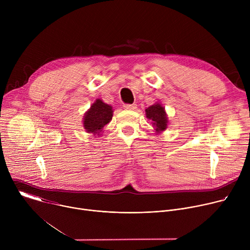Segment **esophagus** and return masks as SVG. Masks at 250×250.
I'll return each mask as SVG.
<instances>
[{"label": "esophagus", "instance_id": "34e87169", "mask_svg": "<svg viewBox=\"0 0 250 250\" xmlns=\"http://www.w3.org/2000/svg\"><path fill=\"white\" fill-rule=\"evenodd\" d=\"M124 108L125 109V110H135L136 109V104H125V105H124Z\"/></svg>", "mask_w": 250, "mask_h": 250}]
</instances>
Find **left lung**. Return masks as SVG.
<instances>
[{"instance_id": "obj_1", "label": "left lung", "mask_w": 250, "mask_h": 250, "mask_svg": "<svg viewBox=\"0 0 250 250\" xmlns=\"http://www.w3.org/2000/svg\"><path fill=\"white\" fill-rule=\"evenodd\" d=\"M146 115L148 120L152 121V125L157 133L162 132L167 128L168 118L161 104L155 103L154 104L148 106L146 110Z\"/></svg>"}]
</instances>
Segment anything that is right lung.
<instances>
[{"label": "right lung", "instance_id": "right-lung-1", "mask_svg": "<svg viewBox=\"0 0 250 250\" xmlns=\"http://www.w3.org/2000/svg\"><path fill=\"white\" fill-rule=\"evenodd\" d=\"M113 118V108L104 103L102 100L97 99L86 112L83 119V126L87 132L94 135H101L103 127L108 125Z\"/></svg>", "mask_w": 250, "mask_h": 250}]
</instances>
